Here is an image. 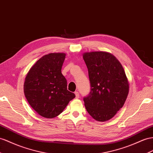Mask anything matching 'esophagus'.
<instances>
[{"label":"esophagus","mask_w":153,"mask_h":153,"mask_svg":"<svg viewBox=\"0 0 153 153\" xmlns=\"http://www.w3.org/2000/svg\"><path fill=\"white\" fill-rule=\"evenodd\" d=\"M74 94H75V95H76V99L79 98V92L76 91V92H74Z\"/></svg>","instance_id":"esophagus-1"}]
</instances>
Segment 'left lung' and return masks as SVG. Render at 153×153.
<instances>
[{"instance_id":"obj_1","label":"left lung","mask_w":153,"mask_h":153,"mask_svg":"<svg viewBox=\"0 0 153 153\" xmlns=\"http://www.w3.org/2000/svg\"><path fill=\"white\" fill-rule=\"evenodd\" d=\"M91 83V92L84 97L85 106L94 119L105 121L123 106L128 94V82L119 61L108 52L83 53Z\"/></svg>"}]
</instances>
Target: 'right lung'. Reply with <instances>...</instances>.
Here are the masks:
<instances>
[{
  "mask_svg": "<svg viewBox=\"0 0 153 153\" xmlns=\"http://www.w3.org/2000/svg\"><path fill=\"white\" fill-rule=\"evenodd\" d=\"M65 56L63 53L45 55L30 68L25 78L24 92L27 101L46 118L59 115L76 97L67 90V81L61 73Z\"/></svg>",
  "mask_w": 153,
  "mask_h": 153,
  "instance_id": "right-lung-1",
  "label": "right lung"
}]
</instances>
